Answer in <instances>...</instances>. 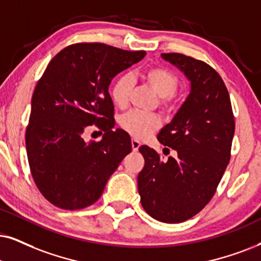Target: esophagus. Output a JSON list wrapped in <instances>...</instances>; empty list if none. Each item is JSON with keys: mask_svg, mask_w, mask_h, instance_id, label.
<instances>
[{"mask_svg": "<svg viewBox=\"0 0 261 261\" xmlns=\"http://www.w3.org/2000/svg\"><path fill=\"white\" fill-rule=\"evenodd\" d=\"M131 146H133L134 151H137L138 148H140V146H141V142L136 140V138H133V140H131Z\"/></svg>", "mask_w": 261, "mask_h": 261, "instance_id": "34e87169", "label": "esophagus"}]
</instances>
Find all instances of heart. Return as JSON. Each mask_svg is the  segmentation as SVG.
<instances>
[{
  "mask_svg": "<svg viewBox=\"0 0 261 261\" xmlns=\"http://www.w3.org/2000/svg\"><path fill=\"white\" fill-rule=\"evenodd\" d=\"M142 81H144L159 95V105L164 111L171 112L174 108L173 97L179 81L177 75L169 68L161 66H151L141 72ZM134 88V79L128 74H123L114 81L111 87V97L114 105L125 108L130 102ZM161 121L156 114H146L131 111L120 118V126L135 138H144L155 133L160 127Z\"/></svg>",
  "mask_w": 261,
  "mask_h": 261,
  "instance_id": "1",
  "label": "heart"
}]
</instances>
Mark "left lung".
Wrapping results in <instances>:
<instances>
[{
    "instance_id": "obj_1",
    "label": "left lung",
    "mask_w": 261,
    "mask_h": 261,
    "mask_svg": "<svg viewBox=\"0 0 261 261\" xmlns=\"http://www.w3.org/2000/svg\"><path fill=\"white\" fill-rule=\"evenodd\" d=\"M190 81V94L158 140L177 151L166 161L153 148L140 147L144 167L138 193L144 211L164 223L190 219L210 202L231 156L235 133L229 91L206 62L179 54H161Z\"/></svg>"
}]
</instances>
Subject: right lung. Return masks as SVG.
<instances>
[{"instance_id": "right-lung-1", "label": "right lung", "mask_w": 261, "mask_h": 261, "mask_svg": "<svg viewBox=\"0 0 261 261\" xmlns=\"http://www.w3.org/2000/svg\"><path fill=\"white\" fill-rule=\"evenodd\" d=\"M144 55L103 43H75L48 64L32 95L25 142L32 178L54 206L73 211L96 202L131 151L127 133L113 130L108 87ZM89 124L104 131L101 141H84Z\"/></svg>"}]
</instances>
